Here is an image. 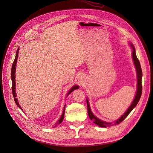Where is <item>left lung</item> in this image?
<instances>
[{"label": "left lung", "instance_id": "obj_1", "mask_svg": "<svg viewBox=\"0 0 153 153\" xmlns=\"http://www.w3.org/2000/svg\"><path fill=\"white\" fill-rule=\"evenodd\" d=\"M130 45H131V47L133 49L132 58H133V60L134 64H135V66L136 71H137V90L135 99H134V100L133 101L132 103L131 104L130 106H129V107L128 108V109L127 110L126 112H125L121 117L119 118L117 120H116V121H115V123H114V124L103 121H101V120L99 119L98 118H97L95 116V115L92 113L91 108H90V105H89V101H88V100L87 99V111H88V115H89V118H90L91 121H93V123H94L97 125H98V126H100V127L106 128V126H112V125L119 124L121 123L123 121V120H124V119L128 116L129 114L131 112V110L135 107L136 105L138 103V102L140 100V98L141 97V94H142V69H141L140 62H139V61H138V59L137 55H136L135 47H134V46L132 44H131Z\"/></svg>", "mask_w": 153, "mask_h": 153}]
</instances>
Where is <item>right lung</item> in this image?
I'll use <instances>...</instances> for the list:
<instances>
[{
  "mask_svg": "<svg viewBox=\"0 0 153 153\" xmlns=\"http://www.w3.org/2000/svg\"><path fill=\"white\" fill-rule=\"evenodd\" d=\"M18 50H19V48H18V50H17V51H16V56H15V61H14V62H13V63L12 68H11V80H12V92H13V97H14V100H15V103H16V105L22 110V108H21V107H20V106L19 103H18V100H17V98H16V90H15V71H16V62H17V59H18ZM78 87H78V85L73 86V87L71 88V89H70V91H69V92L68 93L67 96H68V95H69V94H70L71 92H73L74 90H75V89H78ZM65 106H66V105H64V111H63V112H62V115H61V118H60V119H59V121H57V123L55 124V126H54L53 127H55V126H57V124H61V123L62 122L63 119H64V112H65Z\"/></svg>",
  "mask_w": 153,
  "mask_h": 153,
  "instance_id": "add662e5",
  "label": "right lung"
}]
</instances>
